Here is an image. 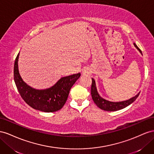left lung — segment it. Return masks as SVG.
<instances>
[{
  "label": "left lung",
  "mask_w": 154,
  "mask_h": 154,
  "mask_svg": "<svg viewBox=\"0 0 154 154\" xmlns=\"http://www.w3.org/2000/svg\"><path fill=\"white\" fill-rule=\"evenodd\" d=\"M134 45L139 50V51L140 53V54H141V55H143L142 51H140V50L137 46V45H136L135 43H134ZM91 80H92V84L91 87V95L92 97V99H93V100L97 106L101 109H103L104 111L114 112V111L119 110V109H123L126 106H129V105L131 104L133 102H134L135 99L138 97V96L140 94V92H139L137 95L133 97L130 98L128 100H124V101H120V102L109 101V100L104 99L100 96V95L99 94L97 91V90L95 80L94 79H91Z\"/></svg>",
  "instance_id": "8db88e82"
}]
</instances>
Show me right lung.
Instances as JSON below:
<instances>
[{
	"mask_svg": "<svg viewBox=\"0 0 154 154\" xmlns=\"http://www.w3.org/2000/svg\"><path fill=\"white\" fill-rule=\"evenodd\" d=\"M17 55L14 64V81L20 96L29 106L44 112H55L63 107L69 90L81 76L78 73L61 77L55 84L46 89L37 90L31 87L23 80L19 71Z\"/></svg>",
	"mask_w": 154,
	"mask_h": 154,
	"instance_id": "add662e5",
	"label": "right lung"
}]
</instances>
